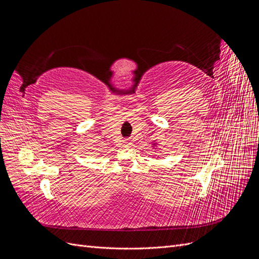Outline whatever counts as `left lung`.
Segmentation results:
<instances>
[{"label": "left lung", "instance_id": "left-lung-1", "mask_svg": "<svg viewBox=\"0 0 259 259\" xmlns=\"http://www.w3.org/2000/svg\"><path fill=\"white\" fill-rule=\"evenodd\" d=\"M154 142H155V140H154ZM156 146H158V144H156V143H154V144H152V147H154V148H155V147H156Z\"/></svg>", "mask_w": 259, "mask_h": 259}]
</instances>
